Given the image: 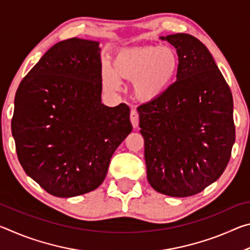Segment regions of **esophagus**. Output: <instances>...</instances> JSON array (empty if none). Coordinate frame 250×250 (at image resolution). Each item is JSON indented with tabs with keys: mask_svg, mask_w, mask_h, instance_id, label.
Instances as JSON below:
<instances>
[{
	"mask_svg": "<svg viewBox=\"0 0 250 250\" xmlns=\"http://www.w3.org/2000/svg\"><path fill=\"white\" fill-rule=\"evenodd\" d=\"M130 120H131V124H132V125H133V128H138V125H139V113L135 109L131 110Z\"/></svg>",
	"mask_w": 250,
	"mask_h": 250,
	"instance_id": "1",
	"label": "esophagus"
}]
</instances>
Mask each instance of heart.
I'll return each mask as SVG.
<instances>
[{"instance_id": "1", "label": "heart", "mask_w": 250, "mask_h": 250, "mask_svg": "<svg viewBox=\"0 0 250 250\" xmlns=\"http://www.w3.org/2000/svg\"><path fill=\"white\" fill-rule=\"evenodd\" d=\"M180 61L175 49L168 45H142L118 50L112 65L101 67L104 89H119L121 79L132 82L135 98L143 103L160 99L174 83Z\"/></svg>"}]
</instances>
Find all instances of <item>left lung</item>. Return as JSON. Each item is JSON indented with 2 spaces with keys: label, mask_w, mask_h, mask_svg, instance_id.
<instances>
[{
  "label": "left lung",
  "mask_w": 250,
  "mask_h": 250,
  "mask_svg": "<svg viewBox=\"0 0 250 250\" xmlns=\"http://www.w3.org/2000/svg\"><path fill=\"white\" fill-rule=\"evenodd\" d=\"M174 46L176 82L160 99L138 108L150 185L188 197L223 174L235 142L232 96L206 46L189 34L161 36Z\"/></svg>",
  "instance_id": "8db88e82"
}]
</instances>
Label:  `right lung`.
<instances>
[{
	"label": "right lung",
	"instance_id": "right-lung-1",
	"mask_svg": "<svg viewBox=\"0 0 250 250\" xmlns=\"http://www.w3.org/2000/svg\"><path fill=\"white\" fill-rule=\"evenodd\" d=\"M99 42L62 41L21 82L12 134L26 174L46 192L73 197L96 189L131 131L125 104H101Z\"/></svg>",
	"mask_w": 250,
	"mask_h": 250
}]
</instances>
